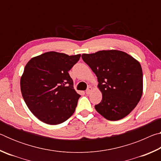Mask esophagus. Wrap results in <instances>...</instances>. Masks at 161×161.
<instances>
[{"mask_svg":"<svg viewBox=\"0 0 161 161\" xmlns=\"http://www.w3.org/2000/svg\"><path fill=\"white\" fill-rule=\"evenodd\" d=\"M92 91V86H89L88 88H87L86 90V94H89Z\"/></svg>","mask_w":161,"mask_h":161,"instance_id":"1","label":"esophagus"}]
</instances>
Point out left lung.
Wrapping results in <instances>:
<instances>
[{"instance_id":"8db88e82","label":"left lung","mask_w":161,"mask_h":161,"mask_svg":"<svg viewBox=\"0 0 161 161\" xmlns=\"http://www.w3.org/2000/svg\"><path fill=\"white\" fill-rule=\"evenodd\" d=\"M81 58L95 73L102 99L98 113L118 121L134 109L143 94V72L139 62L124 52L111 50L83 54Z\"/></svg>"}]
</instances>
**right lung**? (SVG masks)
Returning <instances> with one entry per match:
<instances>
[{
  "label": "right lung",
  "instance_id": "right-lung-1",
  "mask_svg": "<svg viewBox=\"0 0 161 161\" xmlns=\"http://www.w3.org/2000/svg\"><path fill=\"white\" fill-rule=\"evenodd\" d=\"M80 57L47 52L25 65L20 78L21 93L29 109L41 121L59 124L74 114L80 95L68 72Z\"/></svg>",
  "mask_w": 161,
  "mask_h": 161
}]
</instances>
